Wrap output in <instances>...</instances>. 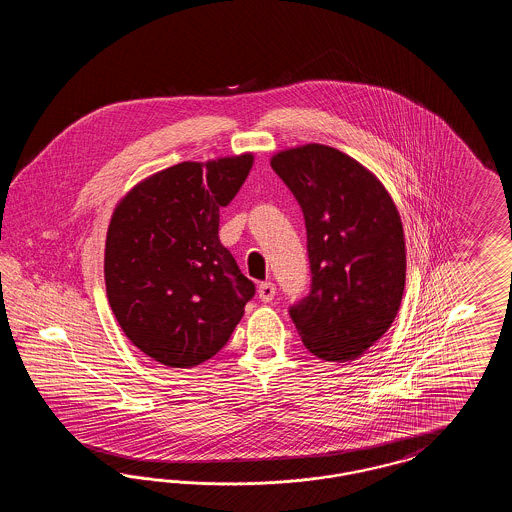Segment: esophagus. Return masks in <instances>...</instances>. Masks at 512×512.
Masks as SVG:
<instances>
[{"instance_id": "1", "label": "esophagus", "mask_w": 512, "mask_h": 512, "mask_svg": "<svg viewBox=\"0 0 512 512\" xmlns=\"http://www.w3.org/2000/svg\"><path fill=\"white\" fill-rule=\"evenodd\" d=\"M257 292H259V299L263 303H270L274 299V295H276V286L272 282H263V284H259Z\"/></svg>"}]
</instances>
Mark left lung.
<instances>
[{
    "label": "left lung",
    "instance_id": "1",
    "mask_svg": "<svg viewBox=\"0 0 512 512\" xmlns=\"http://www.w3.org/2000/svg\"><path fill=\"white\" fill-rule=\"evenodd\" d=\"M270 167L295 195L307 228L311 292L290 307L305 347L347 363L380 340L405 290V236L382 182L340 149L307 144Z\"/></svg>",
    "mask_w": 512,
    "mask_h": 512
}]
</instances>
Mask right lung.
I'll return each mask as SVG.
<instances>
[{"instance_id":"right-lung-1","label":"right lung","mask_w":512,"mask_h":512,"mask_svg":"<svg viewBox=\"0 0 512 512\" xmlns=\"http://www.w3.org/2000/svg\"><path fill=\"white\" fill-rule=\"evenodd\" d=\"M253 155L184 161L122 197L105 240V290L122 332L147 357L190 368L217 355L255 284L220 244L219 211Z\"/></svg>"}]
</instances>
